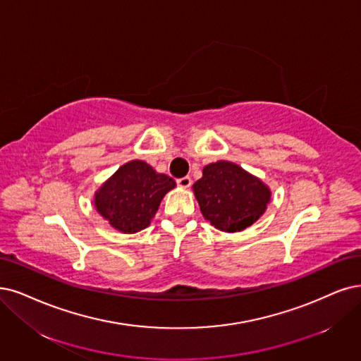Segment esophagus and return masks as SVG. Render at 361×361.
<instances>
[{
  "label": "esophagus",
  "instance_id": "34e87169",
  "mask_svg": "<svg viewBox=\"0 0 361 361\" xmlns=\"http://www.w3.org/2000/svg\"><path fill=\"white\" fill-rule=\"evenodd\" d=\"M177 184L180 185V188H183V189H188V188H190L192 178H190V177H183V178H178V180H177Z\"/></svg>",
  "mask_w": 361,
  "mask_h": 361
}]
</instances>
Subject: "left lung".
I'll list each match as a JSON object with an SVG mask.
<instances>
[{"label":"left lung","instance_id":"left-lung-1","mask_svg":"<svg viewBox=\"0 0 361 361\" xmlns=\"http://www.w3.org/2000/svg\"><path fill=\"white\" fill-rule=\"evenodd\" d=\"M193 193L205 220L221 232H241L256 223L271 202V189L229 160L204 166Z\"/></svg>","mask_w":361,"mask_h":361}]
</instances>
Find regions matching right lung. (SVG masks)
Returning <instances> with one entry per match:
<instances>
[{"label":"right lung","instance_id":"obj_1","mask_svg":"<svg viewBox=\"0 0 361 361\" xmlns=\"http://www.w3.org/2000/svg\"><path fill=\"white\" fill-rule=\"evenodd\" d=\"M176 185L166 173L135 159L102 183L93 196V205L116 231L137 233L150 226L164 196Z\"/></svg>","mask_w":361,"mask_h":361}]
</instances>
